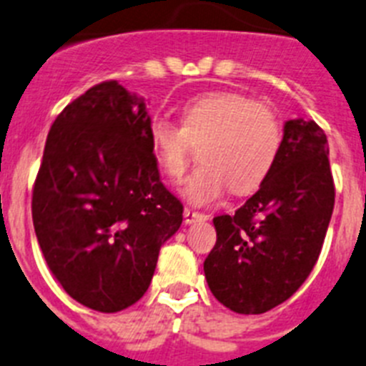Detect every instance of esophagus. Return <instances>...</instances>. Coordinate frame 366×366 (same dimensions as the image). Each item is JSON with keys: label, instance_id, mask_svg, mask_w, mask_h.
Returning <instances> with one entry per match:
<instances>
[{"label": "esophagus", "instance_id": "1", "mask_svg": "<svg viewBox=\"0 0 366 366\" xmlns=\"http://www.w3.org/2000/svg\"><path fill=\"white\" fill-rule=\"evenodd\" d=\"M183 216H185V223H194V222H205L207 216L202 214V212H196L192 209L187 207L185 211H183Z\"/></svg>", "mask_w": 366, "mask_h": 366}]
</instances>
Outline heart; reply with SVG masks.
<instances>
[{
    "mask_svg": "<svg viewBox=\"0 0 366 366\" xmlns=\"http://www.w3.org/2000/svg\"><path fill=\"white\" fill-rule=\"evenodd\" d=\"M152 150L172 179L185 176L192 147H199V167L181 192L207 205L231 189L257 190L279 161L282 126L271 108L244 93L212 92L194 97L181 108V126L154 117L148 124Z\"/></svg>",
    "mask_w": 366,
    "mask_h": 366,
    "instance_id": "b5f03b06",
    "label": "heart"
}]
</instances>
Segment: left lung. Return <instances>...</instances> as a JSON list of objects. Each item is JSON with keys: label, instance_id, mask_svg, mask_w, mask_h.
Masks as SVG:
<instances>
[{"label": "left lung", "instance_id": "left-lung-1", "mask_svg": "<svg viewBox=\"0 0 366 366\" xmlns=\"http://www.w3.org/2000/svg\"><path fill=\"white\" fill-rule=\"evenodd\" d=\"M328 154L317 122L286 121L279 161L267 179L234 214L212 219L216 245L203 271L225 308L258 315L308 279L334 212Z\"/></svg>", "mask_w": 366, "mask_h": 366}]
</instances>
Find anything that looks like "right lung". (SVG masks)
I'll return each instance as SVG.
<instances>
[{
  "mask_svg": "<svg viewBox=\"0 0 366 366\" xmlns=\"http://www.w3.org/2000/svg\"><path fill=\"white\" fill-rule=\"evenodd\" d=\"M147 102L117 80L56 117L32 190V223L54 279L76 302L115 313L137 302L183 205L159 179Z\"/></svg>",
  "mask_w": 366,
  "mask_h": 366,
  "instance_id": "add662e5",
  "label": "right lung"
}]
</instances>
